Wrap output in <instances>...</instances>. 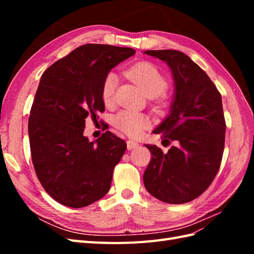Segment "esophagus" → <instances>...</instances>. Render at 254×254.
<instances>
[{"instance_id":"1","label":"esophagus","mask_w":254,"mask_h":254,"mask_svg":"<svg viewBox=\"0 0 254 254\" xmlns=\"http://www.w3.org/2000/svg\"><path fill=\"white\" fill-rule=\"evenodd\" d=\"M137 146H139V143H136V142H134V141H131V140L127 141V149H128V150L134 149L135 147H137Z\"/></svg>"}]
</instances>
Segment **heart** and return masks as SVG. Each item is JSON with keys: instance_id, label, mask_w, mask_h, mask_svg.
<instances>
[{"instance_id": "b5f03b06", "label": "heart", "mask_w": 254, "mask_h": 254, "mask_svg": "<svg viewBox=\"0 0 254 254\" xmlns=\"http://www.w3.org/2000/svg\"><path fill=\"white\" fill-rule=\"evenodd\" d=\"M126 76L137 84L143 93L149 98L163 96L168 87L165 76L155 64L150 63H139L130 66L126 71ZM118 82L117 75L112 72L107 74L104 78L102 99L106 106H110L113 103ZM112 122L115 128L131 137H139L144 130L151 125V120L147 114L133 110L120 111L114 115Z\"/></svg>"}]
</instances>
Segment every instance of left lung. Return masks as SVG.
Masks as SVG:
<instances>
[{
  "mask_svg": "<svg viewBox=\"0 0 254 254\" xmlns=\"http://www.w3.org/2000/svg\"><path fill=\"white\" fill-rule=\"evenodd\" d=\"M144 53L170 66L175 91L170 114L152 131L175 146L164 153L156 145H145L151 160L143 175L144 186L163 202H190L210 187L221 163L226 133L221 95L202 68L182 52Z\"/></svg>",
  "mask_w": 254,
  "mask_h": 254,
  "instance_id": "obj_1",
  "label": "left lung"
}]
</instances>
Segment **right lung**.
Returning <instances> with one entry per match:
<instances>
[{"instance_id":"right-lung-1","label":"right lung","mask_w":254,"mask_h":254,"mask_svg":"<svg viewBox=\"0 0 254 254\" xmlns=\"http://www.w3.org/2000/svg\"><path fill=\"white\" fill-rule=\"evenodd\" d=\"M130 48L84 44L45 70L28 120L36 175L45 191L61 204L83 207L103 198L114 167L126 151L124 140L106 131L90 142L86 119L105 110L106 75L134 55Z\"/></svg>"}]
</instances>
